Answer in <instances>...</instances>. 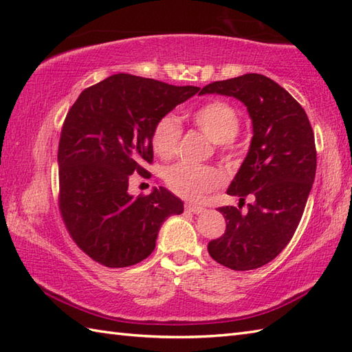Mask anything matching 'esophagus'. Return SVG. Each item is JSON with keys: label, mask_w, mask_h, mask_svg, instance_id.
I'll list each match as a JSON object with an SVG mask.
<instances>
[{"label": "esophagus", "mask_w": 352, "mask_h": 352, "mask_svg": "<svg viewBox=\"0 0 352 352\" xmlns=\"http://www.w3.org/2000/svg\"><path fill=\"white\" fill-rule=\"evenodd\" d=\"M186 210H189V212H192V213L198 214V213H203V212H204V207H201V206H197V204H192V203H189V204H186Z\"/></svg>", "instance_id": "esophagus-1"}]
</instances>
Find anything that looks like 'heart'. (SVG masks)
Masks as SVG:
<instances>
[{
    "label": "heart",
    "mask_w": 352,
    "mask_h": 352,
    "mask_svg": "<svg viewBox=\"0 0 352 352\" xmlns=\"http://www.w3.org/2000/svg\"><path fill=\"white\" fill-rule=\"evenodd\" d=\"M192 122L214 142L219 153L233 155L237 149L236 134L241 129V116L230 102L222 100L208 101L190 115ZM182 139V125L175 116L164 115L155 122L151 133V146L163 160L177 153ZM164 183L168 188L188 199H199L206 193L218 189L223 182L221 170L212 166H195L189 163H175L164 170Z\"/></svg>",
    "instance_id": "heart-1"
}]
</instances>
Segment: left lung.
<instances>
[{"label": "left lung", "mask_w": 352, "mask_h": 352, "mask_svg": "<svg viewBox=\"0 0 352 352\" xmlns=\"http://www.w3.org/2000/svg\"><path fill=\"white\" fill-rule=\"evenodd\" d=\"M199 94L234 96L252 119L250 151L227 193L254 203L245 214L240 204L219 207L226 233L207 250L234 271L257 269L286 248L302 218L316 174L315 134L301 104L261 74L213 81Z\"/></svg>", "instance_id": "left-lung-1"}]
</instances>
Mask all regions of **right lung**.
I'll return each mask as SVG.
<instances>
[{
  "label": "right lung",
  "mask_w": 352,
  "mask_h": 352,
  "mask_svg": "<svg viewBox=\"0 0 352 352\" xmlns=\"http://www.w3.org/2000/svg\"><path fill=\"white\" fill-rule=\"evenodd\" d=\"M199 87L115 74L80 94L58 142V210L78 248L96 263L126 267L146 258L164 219L183 213L166 189L129 195V178L153 163L155 122Z\"/></svg>",
  "instance_id": "1"
}]
</instances>
